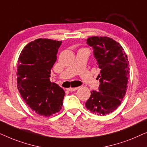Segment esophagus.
<instances>
[{
	"mask_svg": "<svg viewBox=\"0 0 147 147\" xmlns=\"http://www.w3.org/2000/svg\"><path fill=\"white\" fill-rule=\"evenodd\" d=\"M78 89V88H67V90L69 92H74V91H76V90H77Z\"/></svg>",
	"mask_w": 147,
	"mask_h": 147,
	"instance_id": "obj_1",
	"label": "esophagus"
}]
</instances>
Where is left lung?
<instances>
[{"label": "left lung", "mask_w": 147, "mask_h": 147, "mask_svg": "<svg viewBox=\"0 0 147 147\" xmlns=\"http://www.w3.org/2000/svg\"><path fill=\"white\" fill-rule=\"evenodd\" d=\"M87 44L93 48L100 72L98 90L91 91L85 106L93 114L104 116L114 111L125 96L129 63L122 46L111 38L91 37Z\"/></svg>", "instance_id": "left-lung-1"}]
</instances>
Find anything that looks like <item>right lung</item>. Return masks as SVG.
Listing matches in <instances>:
<instances>
[{"mask_svg":"<svg viewBox=\"0 0 147 147\" xmlns=\"http://www.w3.org/2000/svg\"><path fill=\"white\" fill-rule=\"evenodd\" d=\"M61 41L38 39L24 47L17 66V88L32 110L49 116L61 109L65 92L50 82L51 69L57 59Z\"/></svg>","mask_w":147,"mask_h":147,"instance_id":"add662e5","label":"right lung"}]
</instances>
